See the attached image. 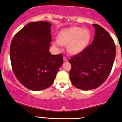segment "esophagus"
Returning <instances> with one entry per match:
<instances>
[{"instance_id": "esophagus-1", "label": "esophagus", "mask_w": 122, "mask_h": 122, "mask_svg": "<svg viewBox=\"0 0 122 122\" xmlns=\"http://www.w3.org/2000/svg\"><path fill=\"white\" fill-rule=\"evenodd\" d=\"M63 60H64V61L66 62V61H68V58H67L66 56H63Z\"/></svg>"}]
</instances>
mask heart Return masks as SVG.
Masks as SVG:
<instances>
[{
  "mask_svg": "<svg viewBox=\"0 0 122 122\" xmlns=\"http://www.w3.org/2000/svg\"><path fill=\"white\" fill-rule=\"evenodd\" d=\"M92 34L88 29L71 27L61 30L57 39L53 41L54 46L61 49L62 45H67V50L72 54L83 52L89 44Z\"/></svg>",
  "mask_w": 122,
  "mask_h": 122,
  "instance_id": "obj_1",
  "label": "heart"
}]
</instances>
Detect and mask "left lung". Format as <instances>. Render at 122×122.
I'll use <instances>...</instances> for the list:
<instances>
[{
    "mask_svg": "<svg viewBox=\"0 0 122 122\" xmlns=\"http://www.w3.org/2000/svg\"><path fill=\"white\" fill-rule=\"evenodd\" d=\"M95 28L94 39L81 53L69 60L70 78L76 88L83 90L101 86L111 72L116 56V46L110 34L101 26Z\"/></svg>",
    "mask_w": 122,
    "mask_h": 122,
    "instance_id": "left-lung-1",
    "label": "left lung"
}]
</instances>
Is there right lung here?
<instances>
[{
	"label": "right lung",
	"mask_w": 122,
	"mask_h": 122,
	"mask_svg": "<svg viewBox=\"0 0 122 122\" xmlns=\"http://www.w3.org/2000/svg\"><path fill=\"white\" fill-rule=\"evenodd\" d=\"M48 22L26 25L12 39L10 58L19 82L30 90L46 89L52 85L63 64L62 54L52 55L51 26Z\"/></svg>",
	"instance_id": "obj_1"
}]
</instances>
